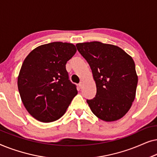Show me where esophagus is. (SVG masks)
<instances>
[{"label":"esophagus","mask_w":157,"mask_h":157,"mask_svg":"<svg viewBox=\"0 0 157 157\" xmlns=\"http://www.w3.org/2000/svg\"><path fill=\"white\" fill-rule=\"evenodd\" d=\"M78 86H79V87H80V89H82V88H83V82H80V83H79Z\"/></svg>","instance_id":"esophagus-1"}]
</instances>
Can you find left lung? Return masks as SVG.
Returning a JSON list of instances; mask_svg holds the SVG:
<instances>
[{
  "label": "left lung",
  "instance_id": "obj_1",
  "mask_svg": "<svg viewBox=\"0 0 157 157\" xmlns=\"http://www.w3.org/2000/svg\"><path fill=\"white\" fill-rule=\"evenodd\" d=\"M76 46L89 64L96 82V96L86 101L91 111L105 121L120 119L136 96L138 76L134 60L114 45L93 41Z\"/></svg>",
  "mask_w": 157,
  "mask_h": 157
}]
</instances>
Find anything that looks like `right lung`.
Returning a JSON list of instances; mask_svg holds the SVG:
<instances>
[{"label":"right lung","mask_w":157,"mask_h":157,"mask_svg":"<svg viewBox=\"0 0 157 157\" xmlns=\"http://www.w3.org/2000/svg\"><path fill=\"white\" fill-rule=\"evenodd\" d=\"M76 52L74 44L53 42L33 49L22 64L18 88L23 105L41 122L60 119L76 95L66 64Z\"/></svg>","instance_id":"obj_1"}]
</instances>
